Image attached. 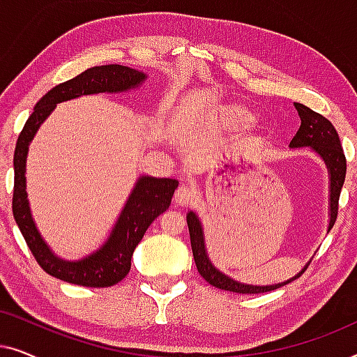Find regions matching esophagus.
Returning a JSON list of instances; mask_svg holds the SVG:
<instances>
[{"label":"esophagus","mask_w":357,"mask_h":357,"mask_svg":"<svg viewBox=\"0 0 357 357\" xmlns=\"http://www.w3.org/2000/svg\"><path fill=\"white\" fill-rule=\"evenodd\" d=\"M195 199H197V192L190 187V185L182 183L175 192V202H177L180 206H188L192 204Z\"/></svg>","instance_id":"obj_1"}]
</instances>
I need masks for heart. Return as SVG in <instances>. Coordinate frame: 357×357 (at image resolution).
<instances>
[{"instance_id":"obj_1","label":"heart","mask_w":357,"mask_h":357,"mask_svg":"<svg viewBox=\"0 0 357 357\" xmlns=\"http://www.w3.org/2000/svg\"><path fill=\"white\" fill-rule=\"evenodd\" d=\"M253 121V114L245 107L242 105H232L227 107L224 110V123H226L229 128L238 130V128H245Z\"/></svg>"}]
</instances>
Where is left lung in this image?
I'll return each instance as SVG.
<instances>
[{
    "mask_svg": "<svg viewBox=\"0 0 357 357\" xmlns=\"http://www.w3.org/2000/svg\"><path fill=\"white\" fill-rule=\"evenodd\" d=\"M294 107L299 112L301 128L294 138H292L289 148H309L326 165V170H328V229H326V232H330L336 221V214H338V199L346 177V158L343 148H341L340 136L336 133L335 126L331 125L330 120H326L324 115L317 114V112L305 107L304 104H299V102H294ZM187 224L190 232V242H192L193 258L195 263H197L198 273L209 284L218 287V289L238 292V294H258V292L275 291L278 287L286 286L291 281L297 280L310 263L309 260L297 275L286 281L276 282V284H247V282H241L231 276H227L226 273L218 270L213 265L206 250V242H204V229L202 219L192 209L187 213Z\"/></svg>",
    "mask_w": 357,
    "mask_h": 357,
    "instance_id": "left-lung-1",
    "label": "left lung"
}]
</instances>
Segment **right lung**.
I'll return each instance as SVG.
<instances>
[{
	"label": "right lung",
	"mask_w": 357,
	"mask_h": 357,
	"mask_svg": "<svg viewBox=\"0 0 357 357\" xmlns=\"http://www.w3.org/2000/svg\"><path fill=\"white\" fill-rule=\"evenodd\" d=\"M146 79V73L123 65L89 68L48 91L33 107L19 135L14 151L13 214L38 265L58 280L86 287H109L123 280L131 268L136 245L151 222L170 206L178 180L139 175L104 243L79 260H66L52 250L32 216L26 178L29 146L40 125L61 102L92 94H121L136 89Z\"/></svg>",
	"instance_id": "add662e5"
}]
</instances>
